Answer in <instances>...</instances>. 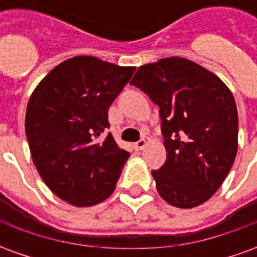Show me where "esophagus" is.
I'll return each mask as SVG.
<instances>
[{"instance_id": "1", "label": "esophagus", "mask_w": 257, "mask_h": 257, "mask_svg": "<svg viewBox=\"0 0 257 257\" xmlns=\"http://www.w3.org/2000/svg\"><path fill=\"white\" fill-rule=\"evenodd\" d=\"M146 146H147V142H146L145 139H140L139 142H136V143H135L134 147H135V150H143Z\"/></svg>"}]
</instances>
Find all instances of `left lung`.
<instances>
[{"mask_svg": "<svg viewBox=\"0 0 257 257\" xmlns=\"http://www.w3.org/2000/svg\"><path fill=\"white\" fill-rule=\"evenodd\" d=\"M160 107L167 161L151 175L162 199L189 209L219 190L238 150V112L231 90L189 59L140 66L131 81Z\"/></svg>", "mask_w": 257, "mask_h": 257, "instance_id": "obj_1", "label": "left lung"}]
</instances>
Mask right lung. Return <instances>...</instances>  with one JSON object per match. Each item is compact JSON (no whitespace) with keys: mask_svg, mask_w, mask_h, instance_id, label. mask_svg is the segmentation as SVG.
Masks as SVG:
<instances>
[{"mask_svg":"<svg viewBox=\"0 0 257 257\" xmlns=\"http://www.w3.org/2000/svg\"><path fill=\"white\" fill-rule=\"evenodd\" d=\"M93 56L67 59L37 85L26 110L31 158L53 194L92 206L115 190L129 153L111 134L108 108L135 73Z\"/></svg>","mask_w":257,"mask_h":257,"instance_id":"right-lung-1","label":"right lung"}]
</instances>
